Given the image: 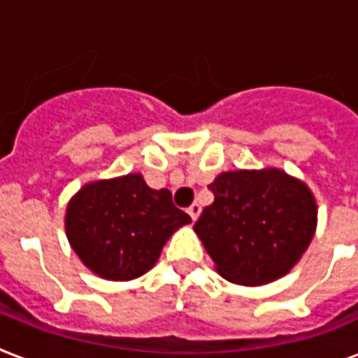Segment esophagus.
<instances>
[{
  "label": "esophagus",
  "mask_w": 358,
  "mask_h": 358,
  "mask_svg": "<svg viewBox=\"0 0 358 358\" xmlns=\"http://www.w3.org/2000/svg\"><path fill=\"white\" fill-rule=\"evenodd\" d=\"M187 213H189V217L193 219V221H196V217H199V213H201V204H196V202H193L189 208H187Z\"/></svg>",
  "instance_id": "obj_1"
}]
</instances>
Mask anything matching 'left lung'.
I'll list each match as a JSON object with an SVG mask.
<instances>
[{
  "instance_id": "obj_1",
  "label": "left lung",
  "mask_w": 358,
  "mask_h": 358,
  "mask_svg": "<svg viewBox=\"0 0 358 358\" xmlns=\"http://www.w3.org/2000/svg\"><path fill=\"white\" fill-rule=\"evenodd\" d=\"M213 202L195 232L227 280L260 286L297 264L316 230V201L303 182L278 169L219 174Z\"/></svg>"
}]
</instances>
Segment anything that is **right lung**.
<instances>
[{"mask_svg":"<svg viewBox=\"0 0 358 358\" xmlns=\"http://www.w3.org/2000/svg\"><path fill=\"white\" fill-rule=\"evenodd\" d=\"M191 217L169 189H152L141 174L81 187L66 208V236L91 271L131 280L150 269L174 230Z\"/></svg>","mask_w":358,"mask_h":358,"instance_id":"right-lung-1","label":"right lung"}]
</instances>
